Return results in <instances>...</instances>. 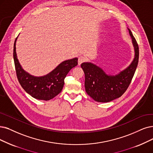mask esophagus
I'll return each instance as SVG.
<instances>
[{"label": "esophagus", "mask_w": 153, "mask_h": 153, "mask_svg": "<svg viewBox=\"0 0 153 153\" xmlns=\"http://www.w3.org/2000/svg\"><path fill=\"white\" fill-rule=\"evenodd\" d=\"M85 61H86V58H85V56H81L78 58V65H80L82 63L85 62Z\"/></svg>", "instance_id": "1"}]
</instances>
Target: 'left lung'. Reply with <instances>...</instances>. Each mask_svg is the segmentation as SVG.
<instances>
[{"mask_svg":"<svg viewBox=\"0 0 153 153\" xmlns=\"http://www.w3.org/2000/svg\"><path fill=\"white\" fill-rule=\"evenodd\" d=\"M135 56L131 64L116 75H108L100 67L91 63H83L82 68L85 73V87L87 94L99 102H108L124 94L132 81L139 61V46L131 30Z\"/></svg>","mask_w":153,"mask_h":153,"instance_id":"8db88e82","label":"left lung"}]
</instances>
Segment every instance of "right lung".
<instances>
[{
  "instance_id": "1",
  "label": "right lung",
  "mask_w": 153,
  "mask_h": 153,
  "mask_svg": "<svg viewBox=\"0 0 153 153\" xmlns=\"http://www.w3.org/2000/svg\"><path fill=\"white\" fill-rule=\"evenodd\" d=\"M16 38L14 45L13 56L16 75L21 87L34 99L49 100L62 91L65 78L71 69L78 65V58L64 61L48 75L34 76L24 71L18 61L16 51Z\"/></svg>"
}]
</instances>
